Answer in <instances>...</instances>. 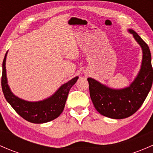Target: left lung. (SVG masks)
Returning a JSON list of instances; mask_svg holds the SVG:
<instances>
[{"instance_id":"obj_1","label":"left lung","mask_w":153,"mask_h":153,"mask_svg":"<svg viewBox=\"0 0 153 153\" xmlns=\"http://www.w3.org/2000/svg\"><path fill=\"white\" fill-rule=\"evenodd\" d=\"M142 49L141 69L128 87L115 89L88 78L89 94L96 110L102 115L114 119H123L133 115L143 104L152 85L153 69L151 53L147 44L132 29H129Z\"/></svg>"}]
</instances>
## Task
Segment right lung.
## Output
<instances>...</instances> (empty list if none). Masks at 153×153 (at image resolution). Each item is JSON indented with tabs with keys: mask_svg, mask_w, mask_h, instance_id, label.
Returning a JSON list of instances; mask_svg holds the SVG:
<instances>
[{
	"mask_svg": "<svg viewBox=\"0 0 153 153\" xmlns=\"http://www.w3.org/2000/svg\"><path fill=\"white\" fill-rule=\"evenodd\" d=\"M7 55V52L6 53L3 61L1 86L3 93L7 102L12 106L20 116L29 122L34 124H43L58 118L64 110L69 89L76 83L78 77H75L66 84H63L55 94L47 99L35 102L24 101L15 96L11 92L10 86L7 84L6 72Z\"/></svg>",
	"mask_w": 153,
	"mask_h": 153,
	"instance_id": "1",
	"label": "right lung"
}]
</instances>
